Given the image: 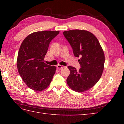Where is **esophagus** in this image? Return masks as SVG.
<instances>
[{
    "mask_svg": "<svg viewBox=\"0 0 124 124\" xmlns=\"http://www.w3.org/2000/svg\"><path fill=\"white\" fill-rule=\"evenodd\" d=\"M63 67V66H62V65H60V64L57 65V66H56V68H57L58 69H61V68H62Z\"/></svg>",
    "mask_w": 124,
    "mask_h": 124,
    "instance_id": "obj_1",
    "label": "esophagus"
}]
</instances>
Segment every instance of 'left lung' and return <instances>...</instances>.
Returning a JSON list of instances; mask_svg holds the SVG:
<instances>
[{
	"label": "left lung",
	"mask_w": 124,
	"mask_h": 124,
	"mask_svg": "<svg viewBox=\"0 0 124 124\" xmlns=\"http://www.w3.org/2000/svg\"><path fill=\"white\" fill-rule=\"evenodd\" d=\"M63 35L73 49L80 65L79 71L68 66L70 73L67 83L73 91L83 92L95 85L104 69V52L99 40L93 33L84 30L64 31Z\"/></svg>",
	"instance_id": "1"
}]
</instances>
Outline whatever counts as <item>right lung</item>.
Segmentation results:
<instances>
[{
	"label": "right lung",
	"mask_w": 124,
	"mask_h": 124,
	"mask_svg": "<svg viewBox=\"0 0 124 124\" xmlns=\"http://www.w3.org/2000/svg\"><path fill=\"white\" fill-rule=\"evenodd\" d=\"M60 31H37L30 34L23 41L18 51L17 67L23 80L29 87L41 91L48 87L56 67L44 63L50 42Z\"/></svg>",
	"instance_id": "right-lung-1"
}]
</instances>
